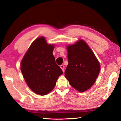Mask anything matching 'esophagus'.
<instances>
[{
	"instance_id": "obj_1",
	"label": "esophagus",
	"mask_w": 121,
	"mask_h": 121,
	"mask_svg": "<svg viewBox=\"0 0 121 121\" xmlns=\"http://www.w3.org/2000/svg\"><path fill=\"white\" fill-rule=\"evenodd\" d=\"M60 68H61V69H62L63 71H64V70H65V65H60Z\"/></svg>"
}]
</instances>
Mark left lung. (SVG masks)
Here are the masks:
<instances>
[{
	"label": "left lung",
	"mask_w": 121,
	"mask_h": 121,
	"mask_svg": "<svg viewBox=\"0 0 121 121\" xmlns=\"http://www.w3.org/2000/svg\"><path fill=\"white\" fill-rule=\"evenodd\" d=\"M67 48L68 65L65 76L71 86L83 92L95 83L100 72V63L91 49L83 40Z\"/></svg>",
	"instance_id": "8db88e82"
}]
</instances>
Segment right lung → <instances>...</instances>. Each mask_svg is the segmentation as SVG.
Returning a JSON list of instances; mask_svg holds the SVG:
<instances>
[{
	"label": "right lung",
	"mask_w": 121,
	"mask_h": 121,
	"mask_svg": "<svg viewBox=\"0 0 121 121\" xmlns=\"http://www.w3.org/2000/svg\"><path fill=\"white\" fill-rule=\"evenodd\" d=\"M54 45L43 37L32 43L22 59L21 70L29 87L39 95H46L54 89L63 73L53 55Z\"/></svg>",
	"instance_id": "1"
}]
</instances>
